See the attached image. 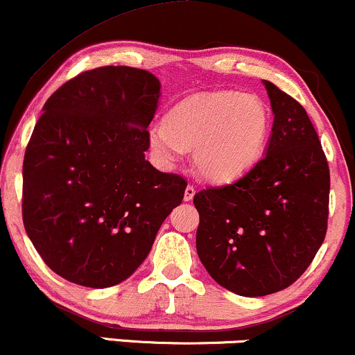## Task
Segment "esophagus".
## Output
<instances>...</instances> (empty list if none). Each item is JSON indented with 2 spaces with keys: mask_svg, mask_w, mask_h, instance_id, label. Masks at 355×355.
Segmentation results:
<instances>
[{
  "mask_svg": "<svg viewBox=\"0 0 355 355\" xmlns=\"http://www.w3.org/2000/svg\"><path fill=\"white\" fill-rule=\"evenodd\" d=\"M194 194H196V189L192 186H187L186 191H184V200L186 202H189V200L194 199Z\"/></svg>",
  "mask_w": 355,
  "mask_h": 355,
  "instance_id": "obj_1",
  "label": "esophagus"
}]
</instances>
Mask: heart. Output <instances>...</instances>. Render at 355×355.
<instances>
[{
    "mask_svg": "<svg viewBox=\"0 0 355 355\" xmlns=\"http://www.w3.org/2000/svg\"><path fill=\"white\" fill-rule=\"evenodd\" d=\"M271 116L266 105L250 94L212 92L182 100L166 121L148 131L153 155L171 166L186 150L199 176L209 182L237 181L257 166L268 143Z\"/></svg>",
    "mask_w": 355,
    "mask_h": 355,
    "instance_id": "1",
    "label": "heart"
}]
</instances>
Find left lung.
Masks as SVG:
<instances>
[{
  "instance_id": "1",
  "label": "left lung",
  "mask_w": 355,
  "mask_h": 355,
  "mask_svg": "<svg viewBox=\"0 0 355 355\" xmlns=\"http://www.w3.org/2000/svg\"><path fill=\"white\" fill-rule=\"evenodd\" d=\"M263 85L275 115L266 156L232 184L194 196L200 261L220 286L248 298L282 291L304 273L329 214V166L308 113Z\"/></svg>"
}]
</instances>
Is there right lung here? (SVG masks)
I'll list each match as a JSON object with an SVG mask.
<instances>
[{
  "mask_svg": "<svg viewBox=\"0 0 355 355\" xmlns=\"http://www.w3.org/2000/svg\"><path fill=\"white\" fill-rule=\"evenodd\" d=\"M159 80L125 65L65 82L26 148L23 222L44 263L80 286L108 288L143 263L186 179L144 159Z\"/></svg>",
  "mask_w": 355,
  "mask_h": 355,
  "instance_id": "add662e5",
  "label": "right lung"
}]
</instances>
